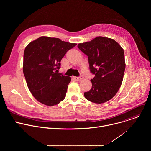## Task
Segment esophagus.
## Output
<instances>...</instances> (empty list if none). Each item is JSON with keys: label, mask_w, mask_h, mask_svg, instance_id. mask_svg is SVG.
<instances>
[{"label": "esophagus", "mask_w": 151, "mask_h": 151, "mask_svg": "<svg viewBox=\"0 0 151 151\" xmlns=\"http://www.w3.org/2000/svg\"><path fill=\"white\" fill-rule=\"evenodd\" d=\"M74 79L76 81H78V82H79L81 81H82L83 79V77L82 76H81L79 77H76V76H74L73 77Z\"/></svg>", "instance_id": "esophagus-1"}]
</instances>
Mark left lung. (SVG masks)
<instances>
[{
  "instance_id": "left-lung-1",
  "label": "left lung",
  "mask_w": 151,
  "mask_h": 151,
  "mask_svg": "<svg viewBox=\"0 0 151 151\" xmlns=\"http://www.w3.org/2000/svg\"><path fill=\"white\" fill-rule=\"evenodd\" d=\"M78 48L88 56L92 88L84 93L88 100L101 104L110 100L118 91L125 69L124 52L114 39L98 36L79 44Z\"/></svg>"
}]
</instances>
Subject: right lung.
I'll list each match as a JSON object with an SVG mask.
<instances>
[{
  "label": "right lung",
  "mask_w": 151,
  "mask_h": 151,
  "mask_svg": "<svg viewBox=\"0 0 151 151\" xmlns=\"http://www.w3.org/2000/svg\"><path fill=\"white\" fill-rule=\"evenodd\" d=\"M76 45L58 38L41 36L26 47L24 75L30 91L40 103L52 106L65 98L71 78L57 70L62 58Z\"/></svg>",
  "instance_id": "obj_1"
}]
</instances>
